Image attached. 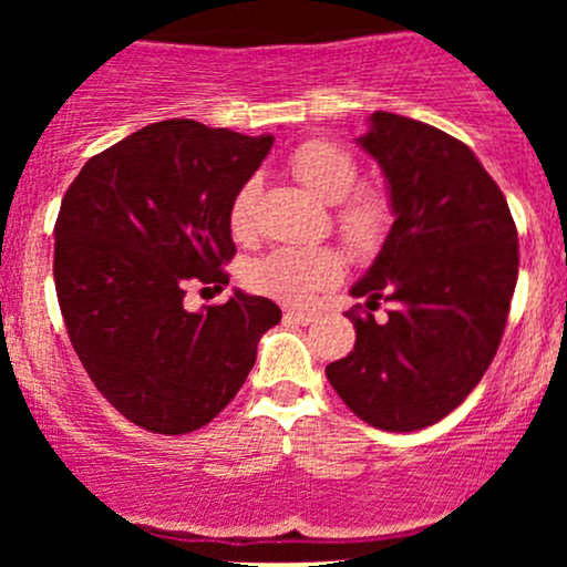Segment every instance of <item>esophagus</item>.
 <instances>
[{
	"label": "esophagus",
	"mask_w": 567,
	"mask_h": 567,
	"mask_svg": "<svg viewBox=\"0 0 567 567\" xmlns=\"http://www.w3.org/2000/svg\"><path fill=\"white\" fill-rule=\"evenodd\" d=\"M285 317H288V320H292V322H298V324H309V322L317 320L315 311H303V309H290V311H285Z\"/></svg>",
	"instance_id": "1"
}]
</instances>
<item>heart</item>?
<instances>
[{
  "instance_id": "1",
  "label": "heart",
  "mask_w": 567,
  "mask_h": 567,
  "mask_svg": "<svg viewBox=\"0 0 567 567\" xmlns=\"http://www.w3.org/2000/svg\"><path fill=\"white\" fill-rule=\"evenodd\" d=\"M288 167L301 184L324 202H333L336 226L354 252L375 250L392 226V205L375 188L357 186L360 165L333 141L311 138L288 154ZM258 181L247 178L234 192L226 213L231 237L247 243L256 234ZM343 271V258L333 247H275L245 266V285L252 292L282 303H303L317 290L333 285Z\"/></svg>"
}]
</instances>
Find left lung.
<instances>
[{
  "label": "left lung",
  "mask_w": 567,
  "mask_h": 567,
  "mask_svg": "<svg viewBox=\"0 0 567 567\" xmlns=\"http://www.w3.org/2000/svg\"><path fill=\"white\" fill-rule=\"evenodd\" d=\"M360 146L383 167L394 224L351 288L368 298L347 311L354 349L324 373L365 424L415 432L458 408L496 357L517 285V226L496 181L453 135L375 112ZM381 300L390 311L375 323Z\"/></svg>",
  "instance_id": "obj_1"
}]
</instances>
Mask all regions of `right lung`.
<instances>
[{"label": "right lung", "instance_id": "1", "mask_svg": "<svg viewBox=\"0 0 567 567\" xmlns=\"http://www.w3.org/2000/svg\"><path fill=\"white\" fill-rule=\"evenodd\" d=\"M271 143L194 120L154 122L90 157L66 188L53 277L71 347L97 392L146 432L210 424L282 320L275 301L243 290L184 309L188 285H229L224 266L237 250L226 213Z\"/></svg>", "mask_w": 567, "mask_h": 567}]
</instances>
